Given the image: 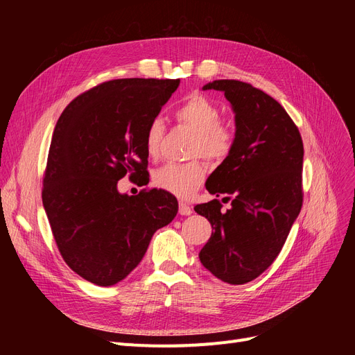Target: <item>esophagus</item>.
<instances>
[{
	"mask_svg": "<svg viewBox=\"0 0 355 355\" xmlns=\"http://www.w3.org/2000/svg\"><path fill=\"white\" fill-rule=\"evenodd\" d=\"M179 213L182 214V216H189V214L192 213V209L185 201H179Z\"/></svg>",
	"mask_w": 355,
	"mask_h": 355,
	"instance_id": "obj_1",
	"label": "esophagus"
}]
</instances>
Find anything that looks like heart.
I'll return each mask as SVG.
<instances>
[{"instance_id":"1","label":"heart","mask_w":355,"mask_h":355,"mask_svg":"<svg viewBox=\"0 0 355 355\" xmlns=\"http://www.w3.org/2000/svg\"><path fill=\"white\" fill-rule=\"evenodd\" d=\"M176 120L196 133L189 148L191 157H204L210 161H222L230 155L235 136L228 125L220 123L219 106L201 94H191L175 112ZM166 125L161 118L149 123L145 135V149L149 157H157L163 144ZM206 178V167L200 161L168 163L159 167L154 176V185L176 197L187 198L194 194Z\"/></svg>"}]
</instances>
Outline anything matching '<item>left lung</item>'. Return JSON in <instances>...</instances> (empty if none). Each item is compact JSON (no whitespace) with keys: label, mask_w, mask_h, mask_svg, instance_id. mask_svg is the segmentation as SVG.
<instances>
[{"label":"left lung","mask_w":355,"mask_h":355,"mask_svg":"<svg viewBox=\"0 0 355 355\" xmlns=\"http://www.w3.org/2000/svg\"><path fill=\"white\" fill-rule=\"evenodd\" d=\"M235 112L232 151L206 182L219 200L194 210L211 223V237L198 257L206 270L230 284L259 277L282 252L302 209L304 144L296 124L270 94L239 80H216ZM223 198V200H225Z\"/></svg>","instance_id":"left-lung-1"}]
</instances>
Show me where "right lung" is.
I'll list each match as a JSON object with an SVG mask.
<instances>
[{
  "label": "right lung",
  "mask_w": 355,
  "mask_h": 355,
  "mask_svg": "<svg viewBox=\"0 0 355 355\" xmlns=\"http://www.w3.org/2000/svg\"><path fill=\"white\" fill-rule=\"evenodd\" d=\"M180 80L121 78L77 96L59 116L42 179V204L63 261L84 280L114 286L142 261L178 213L164 189L120 194L118 180H148L146 128Z\"/></svg>",
  "instance_id": "obj_1"
}]
</instances>
